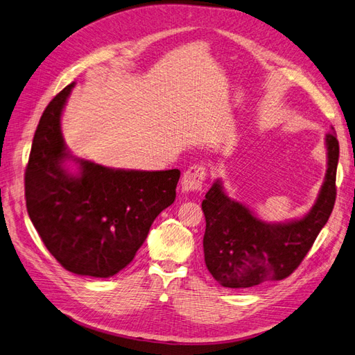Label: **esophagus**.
<instances>
[{
	"label": "esophagus",
	"mask_w": 355,
	"mask_h": 355,
	"mask_svg": "<svg viewBox=\"0 0 355 355\" xmlns=\"http://www.w3.org/2000/svg\"><path fill=\"white\" fill-rule=\"evenodd\" d=\"M207 178V168L203 164H193L182 176V189L184 191H200L205 185Z\"/></svg>",
	"instance_id": "1"
}]
</instances>
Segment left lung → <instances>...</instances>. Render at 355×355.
Instances as JSON below:
<instances>
[{
  "instance_id": "8db88e82",
  "label": "left lung",
  "mask_w": 355,
  "mask_h": 355,
  "mask_svg": "<svg viewBox=\"0 0 355 355\" xmlns=\"http://www.w3.org/2000/svg\"><path fill=\"white\" fill-rule=\"evenodd\" d=\"M327 173L315 205L302 219L267 224L230 198L216 180L201 203L206 218L203 237L207 270L227 288H249L288 277L309 252L336 201L339 141L325 136Z\"/></svg>"
}]
</instances>
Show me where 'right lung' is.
<instances>
[{
    "mask_svg": "<svg viewBox=\"0 0 355 355\" xmlns=\"http://www.w3.org/2000/svg\"><path fill=\"white\" fill-rule=\"evenodd\" d=\"M73 86L55 95L37 125L25 170L26 210L65 270L109 277L132 261L152 223L173 203L180 171L114 170L73 158L81 173L69 174L63 162L73 157L61 134V113Z\"/></svg>",
    "mask_w": 355,
    "mask_h": 355,
    "instance_id": "add662e5",
    "label": "right lung"
}]
</instances>
